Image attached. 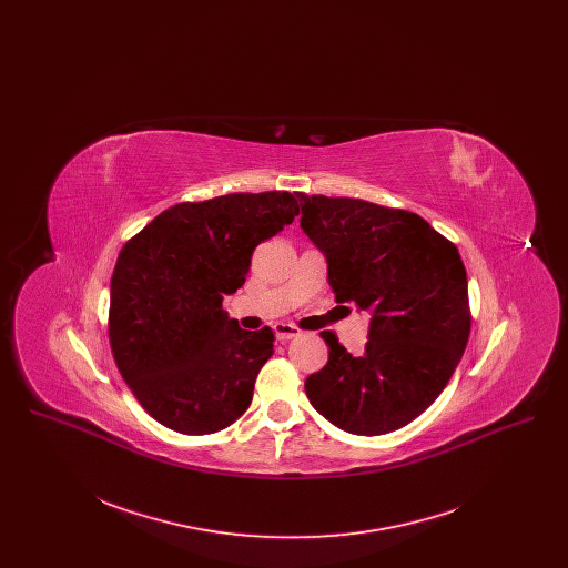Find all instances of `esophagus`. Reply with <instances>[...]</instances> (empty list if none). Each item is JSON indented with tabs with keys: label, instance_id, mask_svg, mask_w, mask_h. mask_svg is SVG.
Returning a JSON list of instances; mask_svg holds the SVG:
<instances>
[{
	"label": "esophagus",
	"instance_id": "esophagus-1",
	"mask_svg": "<svg viewBox=\"0 0 568 568\" xmlns=\"http://www.w3.org/2000/svg\"><path fill=\"white\" fill-rule=\"evenodd\" d=\"M274 332H276V338L278 341H290V338H294V336H297L300 334V327L294 324H276L274 325Z\"/></svg>",
	"mask_w": 568,
	"mask_h": 568
}]
</instances>
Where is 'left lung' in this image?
<instances>
[{"label":"left lung","mask_w":568,"mask_h":568,"mask_svg":"<svg viewBox=\"0 0 568 568\" xmlns=\"http://www.w3.org/2000/svg\"><path fill=\"white\" fill-rule=\"evenodd\" d=\"M297 197L300 225L324 251L336 300L373 313L359 355L334 332H322L329 357L304 381L306 396L345 433L398 430L438 398L468 343V281L458 246L403 209Z\"/></svg>","instance_id":"left-lung-1"}]
</instances>
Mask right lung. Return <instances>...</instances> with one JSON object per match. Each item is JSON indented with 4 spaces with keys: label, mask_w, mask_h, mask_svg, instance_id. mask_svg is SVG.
<instances>
[{
    "label": "right lung",
    "mask_w": 568,
    "mask_h": 568,
    "mask_svg": "<svg viewBox=\"0 0 568 568\" xmlns=\"http://www.w3.org/2000/svg\"><path fill=\"white\" fill-rule=\"evenodd\" d=\"M300 213L290 191L181 202L123 244L110 281L109 338L135 400L162 426L213 434L251 405L274 332L223 311L255 246Z\"/></svg>",
    "instance_id": "add662e5"
}]
</instances>
